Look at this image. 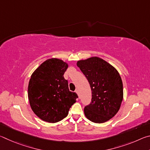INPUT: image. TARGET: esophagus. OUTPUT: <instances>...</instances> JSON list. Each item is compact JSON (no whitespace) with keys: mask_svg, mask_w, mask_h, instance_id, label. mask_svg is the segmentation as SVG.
<instances>
[{"mask_svg":"<svg viewBox=\"0 0 150 150\" xmlns=\"http://www.w3.org/2000/svg\"><path fill=\"white\" fill-rule=\"evenodd\" d=\"M75 93L77 94L78 96H79V91H78V90H76V91H75Z\"/></svg>","mask_w":150,"mask_h":150,"instance_id":"1","label":"esophagus"}]
</instances>
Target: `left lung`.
I'll use <instances>...</instances> for the list:
<instances>
[{
  "label": "left lung",
  "instance_id": "obj_1",
  "mask_svg": "<svg viewBox=\"0 0 150 150\" xmlns=\"http://www.w3.org/2000/svg\"><path fill=\"white\" fill-rule=\"evenodd\" d=\"M77 65L87 77L92 99L85 106L86 118L95 123H103L114 117L123 100V84L115 67L98 57L79 60Z\"/></svg>",
  "mask_w": 150,
  "mask_h": 150
}]
</instances>
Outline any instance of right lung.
Returning <instances> with one entry per match:
<instances>
[{
	"instance_id": "1",
	"label": "right lung",
	"mask_w": 150,
	"mask_h": 150,
	"mask_svg": "<svg viewBox=\"0 0 150 150\" xmlns=\"http://www.w3.org/2000/svg\"><path fill=\"white\" fill-rule=\"evenodd\" d=\"M68 63L57 58L45 60L30 79L28 96L30 107L38 117L50 123L65 118L76 101L77 93L69 91L63 75Z\"/></svg>"
}]
</instances>
